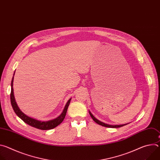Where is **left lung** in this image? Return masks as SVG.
I'll return each mask as SVG.
<instances>
[{
    "mask_svg": "<svg viewBox=\"0 0 160 160\" xmlns=\"http://www.w3.org/2000/svg\"><path fill=\"white\" fill-rule=\"evenodd\" d=\"M89 114H90V115L91 118H92V120H93L96 123H97L98 124H99V125H102V126H103V127H108V128H119V127H123V126L126 125L128 124V123H126V124H122V125H113L106 124V123H103V122L99 121V120H98L97 118H96L94 117V116L92 115V113H91V112H90V111H89Z\"/></svg>",
    "mask_w": 160,
    "mask_h": 160,
    "instance_id": "obj_1",
    "label": "left lung"
}]
</instances>
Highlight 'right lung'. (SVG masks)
<instances>
[{"mask_svg":"<svg viewBox=\"0 0 160 160\" xmlns=\"http://www.w3.org/2000/svg\"><path fill=\"white\" fill-rule=\"evenodd\" d=\"M15 72L14 73V75ZM13 80H14V76L12 78V81H11V103L12 105V107L13 108L14 111L15 112V113L17 115V116L20 118L22 121H23L25 123H27L28 125L37 128L38 129H40V130H50V129H52L55 127H56L57 126H58L64 119L66 114L67 112V109L68 106H69V104L70 103V101L72 99V98H70L68 101L67 102L66 104L65 105V107L63 109V111L62 112V113L60 115V116H59L58 117H57L55 119L51 120H49V121H45V122H42L40 120H37L36 119L32 118L27 115H26L25 113L22 112L21 109L19 108L15 98H14V92H13Z\"/></svg>","mask_w":160,"mask_h":160,"instance_id":"1","label":"right lung"}]
</instances>
